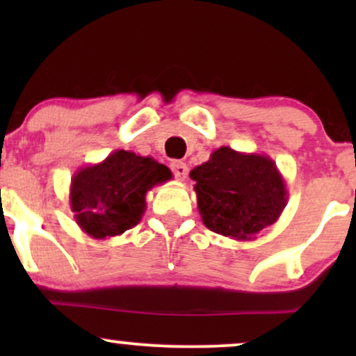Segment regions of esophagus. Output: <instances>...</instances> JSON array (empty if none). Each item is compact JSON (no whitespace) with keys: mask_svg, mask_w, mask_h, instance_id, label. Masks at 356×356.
<instances>
[{"mask_svg":"<svg viewBox=\"0 0 356 356\" xmlns=\"http://www.w3.org/2000/svg\"><path fill=\"white\" fill-rule=\"evenodd\" d=\"M170 169H172L174 175L179 181H184V179L187 177V165L184 164L182 161H174L172 164H170Z\"/></svg>","mask_w":356,"mask_h":356,"instance_id":"esophagus-1","label":"esophagus"}]
</instances>
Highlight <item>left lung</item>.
Instances as JSON below:
<instances>
[{"instance_id": "left-lung-1", "label": "left lung", "mask_w": 356, "mask_h": 356, "mask_svg": "<svg viewBox=\"0 0 356 356\" xmlns=\"http://www.w3.org/2000/svg\"><path fill=\"white\" fill-rule=\"evenodd\" d=\"M189 175L204 226L226 238L256 239L288 204L286 182L269 155L222 145Z\"/></svg>"}]
</instances>
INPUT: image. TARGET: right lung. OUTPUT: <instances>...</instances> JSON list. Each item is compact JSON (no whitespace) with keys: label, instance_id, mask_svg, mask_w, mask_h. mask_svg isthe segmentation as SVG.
I'll return each mask as SVG.
<instances>
[{"label":"right lung","instance_id":"right-lung-1","mask_svg":"<svg viewBox=\"0 0 356 356\" xmlns=\"http://www.w3.org/2000/svg\"><path fill=\"white\" fill-rule=\"evenodd\" d=\"M170 179L169 167L155 159L115 150L105 161L81 167L73 175V218L93 239L120 236L140 222L147 207V192Z\"/></svg>","mask_w":356,"mask_h":356}]
</instances>
